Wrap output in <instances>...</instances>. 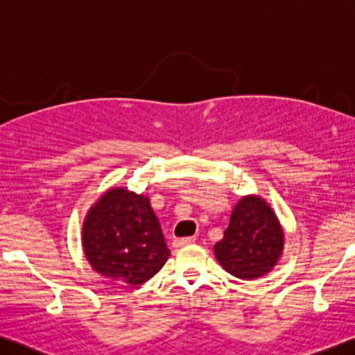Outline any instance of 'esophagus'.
Masks as SVG:
<instances>
[{
    "instance_id": "1",
    "label": "esophagus",
    "mask_w": 355,
    "mask_h": 355,
    "mask_svg": "<svg viewBox=\"0 0 355 355\" xmlns=\"http://www.w3.org/2000/svg\"><path fill=\"white\" fill-rule=\"evenodd\" d=\"M194 241H196V240H194L193 237H184V239H173V241H172V246H173V248H182V246L193 245Z\"/></svg>"
}]
</instances>
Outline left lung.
<instances>
[{
	"instance_id": "8db88e82",
	"label": "left lung",
	"mask_w": 355,
	"mask_h": 355,
	"mask_svg": "<svg viewBox=\"0 0 355 355\" xmlns=\"http://www.w3.org/2000/svg\"><path fill=\"white\" fill-rule=\"evenodd\" d=\"M284 230L277 213L261 196H243L230 213L215 257L227 273L240 279H257L272 272L283 256Z\"/></svg>"
}]
</instances>
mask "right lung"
<instances>
[{"instance_id": "1", "label": "right lung", "mask_w": 355, "mask_h": 355, "mask_svg": "<svg viewBox=\"0 0 355 355\" xmlns=\"http://www.w3.org/2000/svg\"><path fill=\"white\" fill-rule=\"evenodd\" d=\"M82 246L94 272L128 286L153 278L171 256L148 196L121 187L107 189L89 207Z\"/></svg>"}]
</instances>
